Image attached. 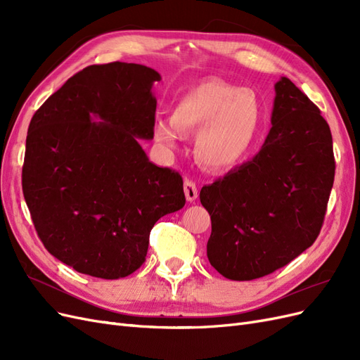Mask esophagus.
I'll list each match as a JSON object with an SVG mask.
<instances>
[{"mask_svg": "<svg viewBox=\"0 0 360 360\" xmlns=\"http://www.w3.org/2000/svg\"><path fill=\"white\" fill-rule=\"evenodd\" d=\"M184 195H186V200L189 202H193L198 198V189H197V184H195L193 180H191V179L184 180Z\"/></svg>", "mask_w": 360, "mask_h": 360, "instance_id": "esophagus-1", "label": "esophagus"}]
</instances>
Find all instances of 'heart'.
<instances>
[{
  "mask_svg": "<svg viewBox=\"0 0 360 360\" xmlns=\"http://www.w3.org/2000/svg\"><path fill=\"white\" fill-rule=\"evenodd\" d=\"M263 120L255 91L219 79L197 84L172 108L171 120H158L155 136L174 147L180 134L195 136V156L210 169L237 165L254 146Z\"/></svg>",
  "mask_w": 360,
  "mask_h": 360,
  "instance_id": "1",
  "label": "heart"
}]
</instances>
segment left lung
I'll return each mask as SVG.
<instances>
[{
  "mask_svg": "<svg viewBox=\"0 0 360 360\" xmlns=\"http://www.w3.org/2000/svg\"><path fill=\"white\" fill-rule=\"evenodd\" d=\"M275 91L263 147L200 192L212 219L207 257L233 281L274 274L308 249L320 234L333 186L328 122L285 76Z\"/></svg>",
  "mask_w": 360,
  "mask_h": 360,
  "instance_id": "left-lung-1",
  "label": "left lung"
}]
</instances>
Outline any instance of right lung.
<instances>
[{
	"label": "right lung",
	"instance_id": "add662e5",
	"mask_svg": "<svg viewBox=\"0 0 360 360\" xmlns=\"http://www.w3.org/2000/svg\"><path fill=\"white\" fill-rule=\"evenodd\" d=\"M160 75L143 64H94L73 75L32 115L22 191L48 252L102 279L134 274L151 228L186 202L177 171L151 163Z\"/></svg>",
	"mask_w": 360,
	"mask_h": 360
}]
</instances>
